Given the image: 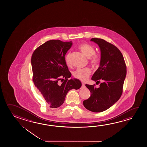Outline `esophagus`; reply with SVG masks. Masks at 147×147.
I'll use <instances>...</instances> for the list:
<instances>
[{"label": "esophagus", "mask_w": 147, "mask_h": 147, "mask_svg": "<svg viewBox=\"0 0 147 147\" xmlns=\"http://www.w3.org/2000/svg\"><path fill=\"white\" fill-rule=\"evenodd\" d=\"M85 85L84 83H82V88H85Z\"/></svg>", "instance_id": "obj_1"}]
</instances>
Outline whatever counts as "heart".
Masks as SVG:
<instances>
[{
  "mask_svg": "<svg viewBox=\"0 0 147 147\" xmlns=\"http://www.w3.org/2000/svg\"><path fill=\"white\" fill-rule=\"evenodd\" d=\"M79 49L84 55L86 57L90 59V63L92 66H96L99 64L100 58L98 55L95 53V48L91 45L87 44H82L79 46ZM70 52L67 53L65 57V62L68 66L70 65ZM91 71L89 68L78 69L73 72L74 77L83 82L87 81Z\"/></svg>",
  "mask_w": 147,
  "mask_h": 147,
  "instance_id": "b5f03b06",
  "label": "heart"
}]
</instances>
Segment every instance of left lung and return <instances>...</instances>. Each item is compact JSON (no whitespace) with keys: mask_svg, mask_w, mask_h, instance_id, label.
Instances as JSON below:
<instances>
[{"mask_svg":"<svg viewBox=\"0 0 147 147\" xmlns=\"http://www.w3.org/2000/svg\"><path fill=\"white\" fill-rule=\"evenodd\" d=\"M90 41L98 45L101 52L100 66L92 80L100 83L85 84L91 96L83 101L84 107L92 112H102L117 102L122 95V88L127 75V67L121 52L115 46L101 38H92Z\"/></svg>","mask_w":147,"mask_h":147,"instance_id":"8db88e82","label":"left lung"}]
</instances>
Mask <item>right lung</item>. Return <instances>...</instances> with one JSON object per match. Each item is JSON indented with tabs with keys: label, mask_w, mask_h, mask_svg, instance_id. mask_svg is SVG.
<instances>
[{
	"label": "right lung",
	"mask_w": 147,
	"mask_h": 147,
	"mask_svg": "<svg viewBox=\"0 0 147 147\" xmlns=\"http://www.w3.org/2000/svg\"><path fill=\"white\" fill-rule=\"evenodd\" d=\"M72 45L71 41L50 40L37 48L31 57L33 81L51 108L63 105L67 92L78 90L82 86L80 80L72 78L65 56ZM64 77L62 84L59 81Z\"/></svg>",
	"instance_id": "obj_1"
}]
</instances>
